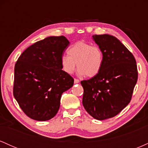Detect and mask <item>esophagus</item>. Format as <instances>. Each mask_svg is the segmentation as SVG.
Returning a JSON list of instances; mask_svg holds the SVG:
<instances>
[{
	"label": "esophagus",
	"mask_w": 148,
	"mask_h": 148,
	"mask_svg": "<svg viewBox=\"0 0 148 148\" xmlns=\"http://www.w3.org/2000/svg\"><path fill=\"white\" fill-rule=\"evenodd\" d=\"M79 80L77 79H74V84H79Z\"/></svg>",
	"instance_id": "obj_1"
}]
</instances>
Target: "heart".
Listing matches in <instances>:
<instances>
[{"label":"heart","mask_w":148,"mask_h":148,"mask_svg":"<svg viewBox=\"0 0 148 148\" xmlns=\"http://www.w3.org/2000/svg\"><path fill=\"white\" fill-rule=\"evenodd\" d=\"M67 52V55L60 58L61 67L67 74H73L77 65L79 76L91 78L97 75L102 68L103 54L99 46L79 41L71 46Z\"/></svg>","instance_id":"b5f03b06"}]
</instances>
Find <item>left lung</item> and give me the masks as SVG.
<instances>
[{
  "mask_svg": "<svg viewBox=\"0 0 148 148\" xmlns=\"http://www.w3.org/2000/svg\"><path fill=\"white\" fill-rule=\"evenodd\" d=\"M92 37L102 50L103 63L97 75L81 81L82 102L91 116L103 120L117 115L130 102L138 69L133 54L116 37L106 34Z\"/></svg>",
  "mask_w": 148,
  "mask_h": 148,
  "instance_id": "8db88e82",
  "label": "left lung"
}]
</instances>
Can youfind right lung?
<instances>
[{"mask_svg": "<svg viewBox=\"0 0 148 148\" xmlns=\"http://www.w3.org/2000/svg\"><path fill=\"white\" fill-rule=\"evenodd\" d=\"M69 44L64 36L47 37L28 47L16 61L13 95L31 119L46 121L53 118L62 94L74 85V79L60 64Z\"/></svg>", "mask_w": 148, "mask_h": 148, "instance_id": "obj_1", "label": "right lung"}]
</instances>
